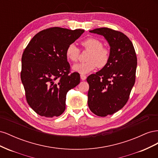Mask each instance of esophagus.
<instances>
[{"label":"esophagus","instance_id":"obj_1","mask_svg":"<svg viewBox=\"0 0 158 158\" xmlns=\"http://www.w3.org/2000/svg\"><path fill=\"white\" fill-rule=\"evenodd\" d=\"M80 78H81V80H85V79H86V76L84 75V74H81Z\"/></svg>","mask_w":158,"mask_h":158}]
</instances>
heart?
<instances>
[{
    "instance_id": "heart-1",
    "label": "heart",
    "mask_w": 158,
    "mask_h": 158,
    "mask_svg": "<svg viewBox=\"0 0 158 158\" xmlns=\"http://www.w3.org/2000/svg\"><path fill=\"white\" fill-rule=\"evenodd\" d=\"M84 49L89 51L85 63L76 64L73 66L75 72L85 74L94 70L96 66L99 69L106 66L110 59V51L103 46V43L95 37H88L81 41ZM80 53L78 47L74 44H70L66 49V56L72 62L78 60Z\"/></svg>"
}]
</instances>
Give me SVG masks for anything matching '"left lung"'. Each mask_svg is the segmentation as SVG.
<instances>
[{
    "instance_id": "obj_1",
    "label": "left lung",
    "mask_w": 158,
    "mask_h": 158,
    "mask_svg": "<svg viewBox=\"0 0 158 158\" xmlns=\"http://www.w3.org/2000/svg\"><path fill=\"white\" fill-rule=\"evenodd\" d=\"M89 32L103 35L110 45L108 64L87 78L88 107L95 114L106 117L122 109L135 83L137 57L134 46L123 33L108 27Z\"/></svg>"
}]
</instances>
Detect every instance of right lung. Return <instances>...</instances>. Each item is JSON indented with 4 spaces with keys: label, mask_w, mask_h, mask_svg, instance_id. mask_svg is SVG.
I'll list each match as a JSON object with an SVG mask.
<instances>
[{
    "label": "right lung",
    "mask_w": 158,
    "mask_h": 158,
    "mask_svg": "<svg viewBox=\"0 0 158 158\" xmlns=\"http://www.w3.org/2000/svg\"><path fill=\"white\" fill-rule=\"evenodd\" d=\"M84 32L50 27L37 33L23 51L20 77L26 101L40 116H60L66 94L80 83L79 73H71L66 49Z\"/></svg>",
    "instance_id": "add662e5"
}]
</instances>
